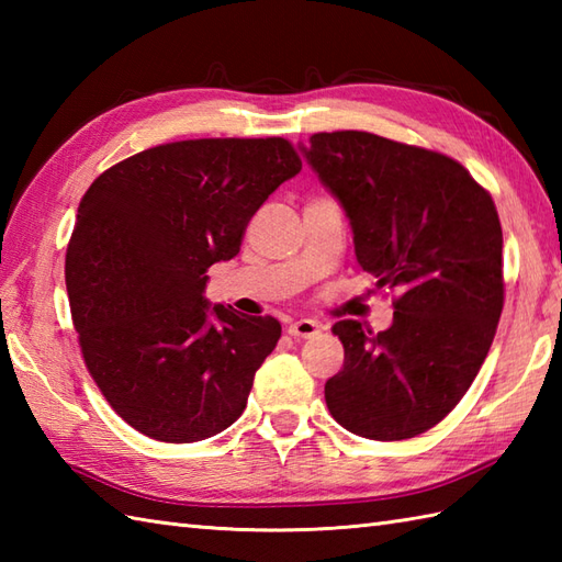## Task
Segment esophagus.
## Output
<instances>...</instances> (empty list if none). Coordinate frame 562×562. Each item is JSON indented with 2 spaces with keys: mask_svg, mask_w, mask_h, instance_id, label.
<instances>
[{
  "mask_svg": "<svg viewBox=\"0 0 562 562\" xmlns=\"http://www.w3.org/2000/svg\"><path fill=\"white\" fill-rule=\"evenodd\" d=\"M318 330H321V324H318V321H312V318L294 321V324H290V328H288V333L294 338H314Z\"/></svg>",
  "mask_w": 562,
  "mask_h": 562,
  "instance_id": "esophagus-1",
  "label": "esophagus"
}]
</instances>
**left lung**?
<instances>
[{
    "label": "left lung",
    "mask_w": 562,
    "mask_h": 562,
    "mask_svg": "<svg viewBox=\"0 0 562 562\" xmlns=\"http://www.w3.org/2000/svg\"><path fill=\"white\" fill-rule=\"evenodd\" d=\"M300 151L340 202L357 266L401 290L386 330L333 326L345 362L328 411L367 439L423 435L473 384L503 314L495 202L459 161L372 133H318Z\"/></svg>",
    "instance_id": "8db88e82"
}]
</instances>
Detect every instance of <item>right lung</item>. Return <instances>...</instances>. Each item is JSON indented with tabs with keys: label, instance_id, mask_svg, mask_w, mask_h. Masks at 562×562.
<instances>
[{
	"label": "right lung",
	"instance_id": "add662e5",
	"mask_svg": "<svg viewBox=\"0 0 562 562\" xmlns=\"http://www.w3.org/2000/svg\"><path fill=\"white\" fill-rule=\"evenodd\" d=\"M302 171L268 139H186L101 173L79 202L67 294L89 372L137 432L171 445L220 435L244 413L280 340L272 316L205 296L250 217Z\"/></svg>",
	"mask_w": 562,
	"mask_h": 562
}]
</instances>
